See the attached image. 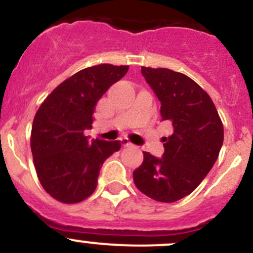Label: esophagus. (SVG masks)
<instances>
[{"instance_id": "obj_1", "label": "esophagus", "mask_w": 253, "mask_h": 253, "mask_svg": "<svg viewBox=\"0 0 253 253\" xmlns=\"http://www.w3.org/2000/svg\"><path fill=\"white\" fill-rule=\"evenodd\" d=\"M121 144H122V147H131L132 146V143L129 142V139L126 138V137L121 138Z\"/></svg>"}]
</instances>
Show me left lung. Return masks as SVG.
<instances>
[{"mask_svg":"<svg viewBox=\"0 0 253 253\" xmlns=\"http://www.w3.org/2000/svg\"><path fill=\"white\" fill-rule=\"evenodd\" d=\"M141 72L162 102V121L171 125V134L164 137L162 158L143 152L133 181L151 199L174 203L197 189L212 168L224 126L211 97L193 79L167 68L142 67Z\"/></svg>","mask_w":253,"mask_h":253,"instance_id":"left-lung-1","label":"left lung"}]
</instances>
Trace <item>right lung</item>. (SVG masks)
I'll return each mask as SVG.
<instances>
[{
  "mask_svg": "<svg viewBox=\"0 0 253 253\" xmlns=\"http://www.w3.org/2000/svg\"><path fill=\"white\" fill-rule=\"evenodd\" d=\"M128 65L99 64L75 73L42 102L34 116L31 149L37 176L46 193L64 204H77L94 193L104 162L121 148L120 141L94 139L95 107Z\"/></svg>",
  "mask_w": 253,
  "mask_h": 253,
  "instance_id": "add662e5",
  "label": "right lung"
}]
</instances>
